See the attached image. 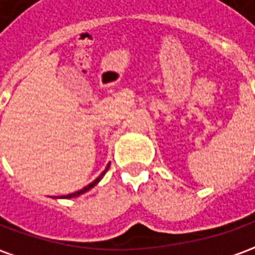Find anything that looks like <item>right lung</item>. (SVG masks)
I'll return each mask as SVG.
<instances>
[{
	"label": "right lung",
	"instance_id": "add662e5",
	"mask_svg": "<svg viewBox=\"0 0 255 255\" xmlns=\"http://www.w3.org/2000/svg\"><path fill=\"white\" fill-rule=\"evenodd\" d=\"M109 165H111V164H108V166H106V169L104 172H102V173H101L100 176L97 177V179H95L94 182L93 183H90L89 186H86V187H83L82 188V190H79V191H76V192H72V194H68V195H63V197L61 198H75V197H79V195H80V194H83V192H86V191H89L90 188H93L95 186V184H97V183L100 182L101 179H102V176H104V175H105L106 173V171H108V169H109Z\"/></svg>",
	"mask_w": 255,
	"mask_h": 255
}]
</instances>
